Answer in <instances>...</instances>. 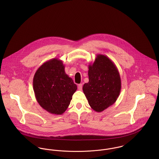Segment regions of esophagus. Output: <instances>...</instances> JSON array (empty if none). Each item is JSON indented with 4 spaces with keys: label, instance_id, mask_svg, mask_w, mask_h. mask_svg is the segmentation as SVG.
Returning <instances> with one entry per match:
<instances>
[{
    "label": "esophagus",
    "instance_id": "esophagus-1",
    "mask_svg": "<svg viewBox=\"0 0 159 159\" xmlns=\"http://www.w3.org/2000/svg\"><path fill=\"white\" fill-rule=\"evenodd\" d=\"M82 88H83V84H80L78 85V90L81 91V90H82Z\"/></svg>",
    "mask_w": 159,
    "mask_h": 159
}]
</instances>
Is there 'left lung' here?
<instances>
[{"mask_svg":"<svg viewBox=\"0 0 159 159\" xmlns=\"http://www.w3.org/2000/svg\"><path fill=\"white\" fill-rule=\"evenodd\" d=\"M89 82L83 91L92 109L102 112L113 105L121 89L119 72L113 62L107 56L97 54L89 65Z\"/></svg>","mask_w":159,"mask_h":159,"instance_id":"obj_1","label":"left lung"}]
</instances>
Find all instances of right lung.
<instances>
[{"instance_id": "right-lung-1", "label": "right lung", "mask_w": 159, "mask_h": 159, "mask_svg": "<svg viewBox=\"0 0 159 159\" xmlns=\"http://www.w3.org/2000/svg\"><path fill=\"white\" fill-rule=\"evenodd\" d=\"M33 88L39 104L49 113L59 115L67 109L77 86L66 73L62 61L54 58L37 69Z\"/></svg>"}]
</instances>
